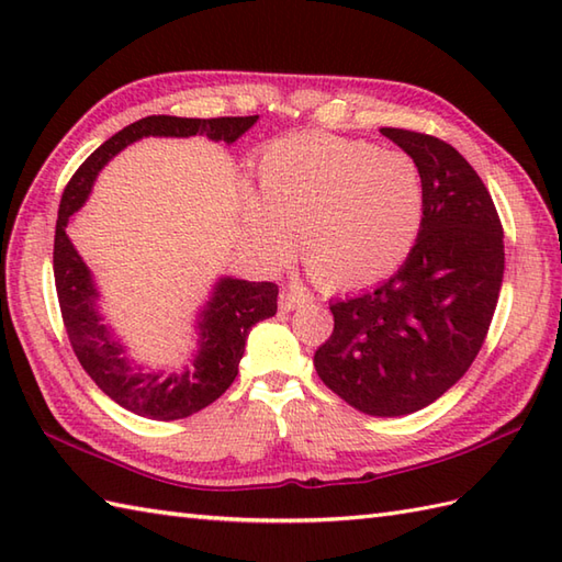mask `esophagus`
Segmentation results:
<instances>
[{"instance_id":"1","label":"esophagus","mask_w":562,"mask_h":562,"mask_svg":"<svg viewBox=\"0 0 562 562\" xmlns=\"http://www.w3.org/2000/svg\"><path fill=\"white\" fill-rule=\"evenodd\" d=\"M306 302V296L300 292H290V290H282L280 292V308L282 312H294V308H300Z\"/></svg>"}]
</instances>
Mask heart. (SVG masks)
<instances>
[{"instance_id": "1", "label": "heart", "mask_w": 562, "mask_h": 562, "mask_svg": "<svg viewBox=\"0 0 562 562\" xmlns=\"http://www.w3.org/2000/svg\"><path fill=\"white\" fill-rule=\"evenodd\" d=\"M425 181L417 161L372 142L302 133L258 159V193H241L244 234L266 260L300 256L321 288L362 290L396 272L420 236Z\"/></svg>"}]
</instances>
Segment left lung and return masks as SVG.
<instances>
[{
  "instance_id": "left-lung-1",
  "label": "left lung",
  "mask_w": 562,
  "mask_h": 562,
  "mask_svg": "<svg viewBox=\"0 0 562 562\" xmlns=\"http://www.w3.org/2000/svg\"><path fill=\"white\" fill-rule=\"evenodd\" d=\"M381 135L420 166L423 229L396 274L330 304L336 326L314 367L352 408L398 417L469 372L503 288L505 244L491 193L457 149L411 130Z\"/></svg>"
}]
</instances>
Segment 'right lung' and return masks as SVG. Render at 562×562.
Instances as JSON below:
<instances>
[{"label": "right lung", "instance_id": "1", "mask_svg": "<svg viewBox=\"0 0 562 562\" xmlns=\"http://www.w3.org/2000/svg\"><path fill=\"white\" fill-rule=\"evenodd\" d=\"M256 123L258 115L210 121L176 115L142 117L105 139L65 188L55 226L53 270L67 336L83 372L97 381L105 396L130 413L149 420H181L217 401L238 374L250 328L278 312V288L272 282H248L222 274L195 314L198 340L188 362L178 372H166L161 367L145 369L130 360L115 328L105 321L99 282L67 236V226L89 200L103 166L133 142L205 135L212 142L234 145Z\"/></svg>", "mask_w": 562, "mask_h": 562}]
</instances>
